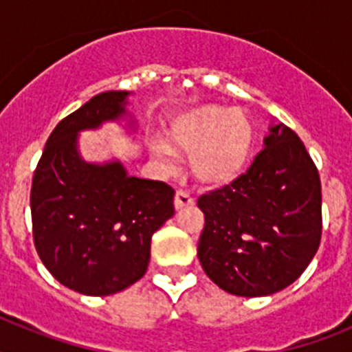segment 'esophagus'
Returning <instances> with one entry per match:
<instances>
[{"mask_svg": "<svg viewBox=\"0 0 352 352\" xmlns=\"http://www.w3.org/2000/svg\"><path fill=\"white\" fill-rule=\"evenodd\" d=\"M194 204V197L190 194H186L185 190H178L174 195V208L176 210H183L186 206H192Z\"/></svg>", "mask_w": 352, "mask_h": 352, "instance_id": "1", "label": "esophagus"}]
</instances>
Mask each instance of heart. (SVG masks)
Masks as SVG:
<instances>
[{
    "label": "heart",
    "instance_id": "heart-1",
    "mask_svg": "<svg viewBox=\"0 0 352 352\" xmlns=\"http://www.w3.org/2000/svg\"><path fill=\"white\" fill-rule=\"evenodd\" d=\"M170 144L190 153V169L204 183H226L245 166L254 129L241 111L206 105L186 114L169 132ZM151 149L166 167H173V149L162 139Z\"/></svg>",
    "mask_w": 352,
    "mask_h": 352
}]
</instances>
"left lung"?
I'll return each mask as SVG.
<instances>
[{
	"label": "left lung",
	"instance_id": "left-lung-1",
	"mask_svg": "<svg viewBox=\"0 0 352 352\" xmlns=\"http://www.w3.org/2000/svg\"><path fill=\"white\" fill-rule=\"evenodd\" d=\"M321 178L284 123L243 174L197 201L204 229L197 257L214 284L236 296H268L291 285L316 256L322 234Z\"/></svg>",
	"mask_w": 352,
	"mask_h": 352
}]
</instances>
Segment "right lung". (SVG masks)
<instances>
[{
    "label": "right lung",
    "mask_w": 352,
    "mask_h": 352,
    "mask_svg": "<svg viewBox=\"0 0 352 352\" xmlns=\"http://www.w3.org/2000/svg\"><path fill=\"white\" fill-rule=\"evenodd\" d=\"M126 96L100 93L63 118L31 183L40 259L60 284L86 296H109L142 278L151 236L174 214L173 186L129 176L120 162L88 164L77 151V133L123 116Z\"/></svg>",
    "instance_id": "right-lung-1"
}]
</instances>
